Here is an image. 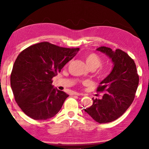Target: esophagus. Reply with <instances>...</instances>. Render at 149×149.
I'll list each match as a JSON object with an SVG mask.
<instances>
[{
    "label": "esophagus",
    "instance_id": "34e87169",
    "mask_svg": "<svg viewBox=\"0 0 149 149\" xmlns=\"http://www.w3.org/2000/svg\"><path fill=\"white\" fill-rule=\"evenodd\" d=\"M73 95H77V96L83 95L82 93H77V92H74V93H73Z\"/></svg>",
    "mask_w": 149,
    "mask_h": 149
}]
</instances>
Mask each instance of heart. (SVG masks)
Segmentation results:
<instances>
[{"label":"heart","instance_id":"heart-1","mask_svg":"<svg viewBox=\"0 0 149 149\" xmlns=\"http://www.w3.org/2000/svg\"><path fill=\"white\" fill-rule=\"evenodd\" d=\"M85 62L89 68L97 69L99 68L102 63V59L99 55L95 53H91L85 56ZM102 75L105 74V72H101Z\"/></svg>","mask_w":149,"mask_h":149}]
</instances>
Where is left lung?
Listing matches in <instances>:
<instances>
[{
    "mask_svg": "<svg viewBox=\"0 0 149 149\" xmlns=\"http://www.w3.org/2000/svg\"><path fill=\"white\" fill-rule=\"evenodd\" d=\"M97 50L107 54L114 67L97 88V92H104L102 99L93 98V105L84 110L96 122L109 123L122 116L132 104L139 78L134 60L126 52L106 47Z\"/></svg>",
    "mask_w": 149,
    "mask_h": 149,
    "instance_id": "1",
    "label": "left lung"
}]
</instances>
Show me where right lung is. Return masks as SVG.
<instances>
[{"mask_svg": "<svg viewBox=\"0 0 149 149\" xmlns=\"http://www.w3.org/2000/svg\"><path fill=\"white\" fill-rule=\"evenodd\" d=\"M79 50L41 42L20 52L12 68L10 85L15 100L27 116L45 120L59 112L69 95L54 88L52 79Z\"/></svg>", "mask_w": 149, "mask_h": 149, "instance_id": "obj_1", "label": "right lung"}]
</instances>
